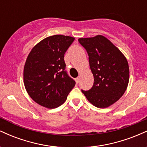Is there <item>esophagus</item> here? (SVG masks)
I'll return each instance as SVG.
<instances>
[{
	"label": "esophagus",
	"instance_id": "obj_1",
	"mask_svg": "<svg viewBox=\"0 0 147 147\" xmlns=\"http://www.w3.org/2000/svg\"><path fill=\"white\" fill-rule=\"evenodd\" d=\"M79 80H80V78H79V77H77V78L75 79V82H76V84H79Z\"/></svg>",
	"mask_w": 147,
	"mask_h": 147
}]
</instances>
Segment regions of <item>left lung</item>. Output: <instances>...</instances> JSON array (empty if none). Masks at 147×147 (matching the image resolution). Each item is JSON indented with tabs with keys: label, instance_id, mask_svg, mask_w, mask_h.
<instances>
[{
	"label": "left lung",
	"instance_id": "left-lung-1",
	"mask_svg": "<svg viewBox=\"0 0 147 147\" xmlns=\"http://www.w3.org/2000/svg\"><path fill=\"white\" fill-rule=\"evenodd\" d=\"M79 42L86 50L94 77L92 87L82 92L96 107H109L126 90L129 80L127 60L119 49L102 35L81 38Z\"/></svg>",
	"mask_w": 147,
	"mask_h": 147
}]
</instances>
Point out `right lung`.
Returning <instances> with one entry per match:
<instances>
[{
	"instance_id": "add662e5",
	"label": "right lung",
	"mask_w": 147,
	"mask_h": 147,
	"mask_svg": "<svg viewBox=\"0 0 147 147\" xmlns=\"http://www.w3.org/2000/svg\"><path fill=\"white\" fill-rule=\"evenodd\" d=\"M73 37L54 35L35 45L24 66L23 79L27 92L39 105L54 109L63 104L75 82L68 75L64 55Z\"/></svg>"
}]
</instances>
